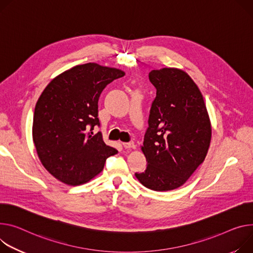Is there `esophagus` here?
I'll use <instances>...</instances> for the list:
<instances>
[{
    "label": "esophagus",
    "instance_id": "1",
    "mask_svg": "<svg viewBox=\"0 0 253 253\" xmlns=\"http://www.w3.org/2000/svg\"><path fill=\"white\" fill-rule=\"evenodd\" d=\"M123 146L125 148H129V149H135L136 148V145L133 142H124Z\"/></svg>",
    "mask_w": 253,
    "mask_h": 253
}]
</instances>
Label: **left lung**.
Segmentation results:
<instances>
[{
	"mask_svg": "<svg viewBox=\"0 0 253 253\" xmlns=\"http://www.w3.org/2000/svg\"><path fill=\"white\" fill-rule=\"evenodd\" d=\"M149 81L156 87V97L141 146L148 165L135 176L152 191H171L181 187L205 160L211 121L201 90L185 71L154 70Z\"/></svg>",
	"mask_w": 253,
	"mask_h": 253,
	"instance_id": "obj_1",
	"label": "left lung"
}]
</instances>
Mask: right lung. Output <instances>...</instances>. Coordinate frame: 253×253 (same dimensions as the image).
Returning a JSON list of instances; mask_svg holds the SVG:
<instances>
[{"instance_id": "obj_1", "label": "right lung", "mask_w": 253, "mask_h": 253, "mask_svg": "<svg viewBox=\"0 0 253 253\" xmlns=\"http://www.w3.org/2000/svg\"><path fill=\"white\" fill-rule=\"evenodd\" d=\"M125 76L95 62L56 76L42 91L34 111L32 137L38 158L53 177L68 186L89 181L118 151L108 146L99 125L98 101L106 85Z\"/></svg>"}]
</instances>
